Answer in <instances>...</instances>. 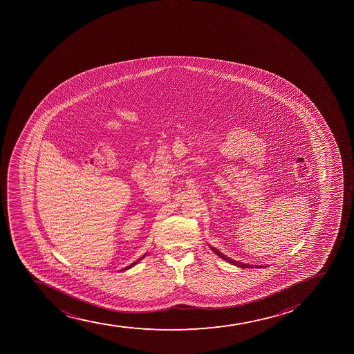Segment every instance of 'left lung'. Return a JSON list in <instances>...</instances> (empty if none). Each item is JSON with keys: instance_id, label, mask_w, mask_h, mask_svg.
<instances>
[{"instance_id": "1", "label": "left lung", "mask_w": 354, "mask_h": 354, "mask_svg": "<svg viewBox=\"0 0 354 354\" xmlns=\"http://www.w3.org/2000/svg\"><path fill=\"white\" fill-rule=\"evenodd\" d=\"M214 252H216V254H217V255L221 256V259H226V261H228V262L233 263V264H235V266H241V268H249V266H247V264H242V263L233 262V261H232V259H227V257H226V256H224V255H223V254H221V252H217V250H216V249H214Z\"/></svg>"}]
</instances>
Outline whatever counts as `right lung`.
I'll use <instances>...</instances> for the list:
<instances>
[{"label":"right lung","mask_w":354,"mask_h":354,"mask_svg":"<svg viewBox=\"0 0 354 354\" xmlns=\"http://www.w3.org/2000/svg\"><path fill=\"white\" fill-rule=\"evenodd\" d=\"M142 259H143V257H142ZM136 263L137 262L133 263V264H131V266H128V268H127V269H129V268H131V266H135V264H136Z\"/></svg>","instance_id":"obj_1"}]
</instances>
